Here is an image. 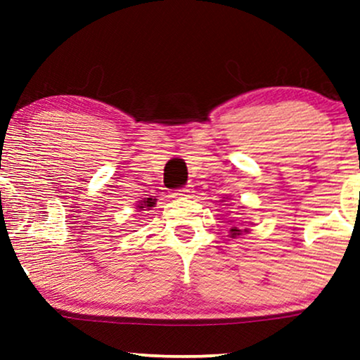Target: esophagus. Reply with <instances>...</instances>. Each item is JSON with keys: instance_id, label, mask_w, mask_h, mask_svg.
Returning a JSON list of instances; mask_svg holds the SVG:
<instances>
[{"instance_id": "esophagus-1", "label": "esophagus", "mask_w": 360, "mask_h": 360, "mask_svg": "<svg viewBox=\"0 0 360 360\" xmlns=\"http://www.w3.org/2000/svg\"><path fill=\"white\" fill-rule=\"evenodd\" d=\"M191 193H193V186L189 184V186H186V188H181L179 191L172 194V196H174V198H181V196H191Z\"/></svg>"}]
</instances>
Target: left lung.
<instances>
[{"label": "left lung", "instance_id": "left-lung-1", "mask_svg": "<svg viewBox=\"0 0 360 360\" xmlns=\"http://www.w3.org/2000/svg\"><path fill=\"white\" fill-rule=\"evenodd\" d=\"M226 200H229V198H226ZM221 201H223V200H221ZM247 232H249V229L240 230V229H237V226H232V229H230V238H237L238 235L247 233Z\"/></svg>", "mask_w": 360, "mask_h": 360}]
</instances>
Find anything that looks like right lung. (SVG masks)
<instances>
[{"mask_svg":"<svg viewBox=\"0 0 360 360\" xmlns=\"http://www.w3.org/2000/svg\"><path fill=\"white\" fill-rule=\"evenodd\" d=\"M155 198H143V200H140V201H137V210L139 212H142L143 208L146 210H152L155 206Z\"/></svg>","mask_w":360,"mask_h":360,"instance_id":"obj_1","label":"right lung"}]
</instances>
